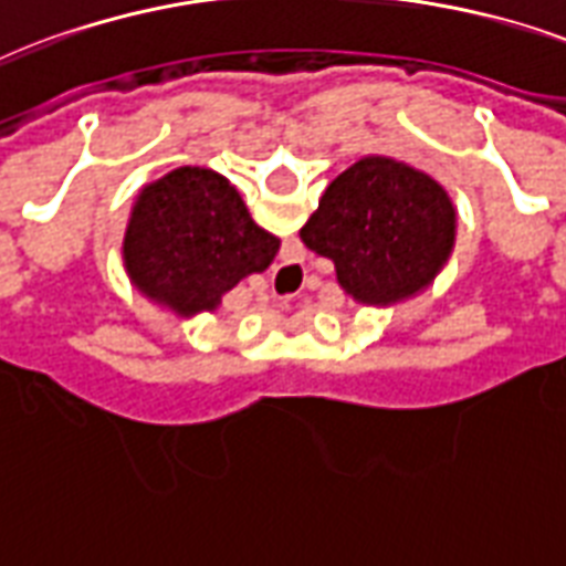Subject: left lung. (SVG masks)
Returning a JSON list of instances; mask_svg holds the SVG:
<instances>
[{
  "instance_id": "1",
  "label": "left lung",
  "mask_w": 566,
  "mask_h": 566,
  "mask_svg": "<svg viewBox=\"0 0 566 566\" xmlns=\"http://www.w3.org/2000/svg\"><path fill=\"white\" fill-rule=\"evenodd\" d=\"M454 231V205L430 175L391 157H361L326 187L300 237L329 258L353 300L388 305L437 279Z\"/></svg>"
}]
</instances>
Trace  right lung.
<instances>
[{"label": "right lung", "mask_w": 566, "mask_h": 566, "mask_svg": "<svg viewBox=\"0 0 566 566\" xmlns=\"http://www.w3.org/2000/svg\"><path fill=\"white\" fill-rule=\"evenodd\" d=\"M279 237L254 226L243 198L213 168L184 166L148 184L124 234L129 282L171 312H213L237 282L264 273Z\"/></svg>", "instance_id": "add662e5"}]
</instances>
